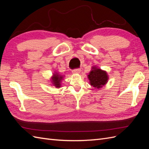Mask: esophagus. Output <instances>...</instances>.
<instances>
[{
    "label": "esophagus",
    "mask_w": 149,
    "mask_h": 149,
    "mask_svg": "<svg viewBox=\"0 0 149 149\" xmlns=\"http://www.w3.org/2000/svg\"><path fill=\"white\" fill-rule=\"evenodd\" d=\"M81 70L78 68V69L73 70V71H72V73H73V74H79L81 73Z\"/></svg>",
    "instance_id": "1"
}]
</instances>
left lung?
<instances>
[{
	"mask_svg": "<svg viewBox=\"0 0 149 149\" xmlns=\"http://www.w3.org/2000/svg\"><path fill=\"white\" fill-rule=\"evenodd\" d=\"M88 77L92 86L97 89L104 86L108 80L106 71L98 68L96 66L92 67V70L88 75Z\"/></svg>",
	"mask_w": 149,
	"mask_h": 149,
	"instance_id": "1",
	"label": "left lung"
}]
</instances>
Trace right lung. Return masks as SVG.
Instances as JSON below:
<instances>
[{
	"mask_svg": "<svg viewBox=\"0 0 149 149\" xmlns=\"http://www.w3.org/2000/svg\"><path fill=\"white\" fill-rule=\"evenodd\" d=\"M63 79V76L59 74L57 72H55L52 78V83L56 88H60L61 82Z\"/></svg>",
	"mask_w": 149,
	"mask_h": 149,
	"instance_id": "obj_1",
	"label": "right lung"
}]
</instances>
